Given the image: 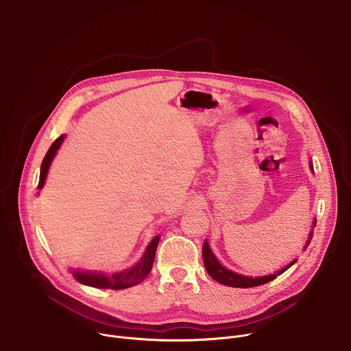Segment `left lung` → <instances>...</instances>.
Here are the masks:
<instances>
[{"label": "left lung", "mask_w": 351, "mask_h": 351, "mask_svg": "<svg viewBox=\"0 0 351 351\" xmlns=\"http://www.w3.org/2000/svg\"><path fill=\"white\" fill-rule=\"evenodd\" d=\"M310 168L313 171V162L311 161H310ZM315 225H317V219L313 221V228H315ZM313 233L314 232L311 230L304 250L310 244V240L313 239ZM203 261H204V267H206L208 275L214 280H217L218 283H222V285L230 286V287H256V286H261V285H265V283L274 280L275 278H278V275H280L285 271H287L297 260H293L289 265H286L285 268L279 269L278 272H274V274H269V275H265V276H254V278L253 276H245V275H240V274H236V272L225 268L218 261V258L213 253V250H211L208 241L206 240L204 244H203Z\"/></svg>", "instance_id": "left-lung-1"}]
</instances>
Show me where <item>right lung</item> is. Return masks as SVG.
Returning <instances> with one entry per match:
<instances>
[{
    "label": "right lung",
    "mask_w": 351,
    "mask_h": 351,
    "mask_svg": "<svg viewBox=\"0 0 351 351\" xmlns=\"http://www.w3.org/2000/svg\"><path fill=\"white\" fill-rule=\"evenodd\" d=\"M64 138H65V134H61L51 144V147L48 148V152L43 160L41 168H40V180H38V186H37L38 190H41L45 183L49 165H51L54 157L57 156L61 144L64 143ZM160 237L161 236H156L152 241H149L143 257L132 268L123 269L121 272H115L112 275H106L104 272H98V271H80V269H71V272L73 274V276L77 282H80L82 285H86V286H91V287L121 290V289H128V287L136 286L137 283H140L141 280H144L148 276L149 271H152V268H153V263L156 258V250H157Z\"/></svg>",
    "instance_id": "add662e5"
}]
</instances>
